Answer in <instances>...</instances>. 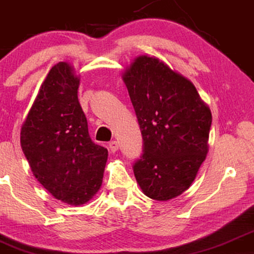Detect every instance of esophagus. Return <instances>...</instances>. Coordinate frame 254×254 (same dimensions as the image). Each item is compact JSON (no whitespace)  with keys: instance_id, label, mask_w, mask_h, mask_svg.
<instances>
[{"instance_id":"esophagus-1","label":"esophagus","mask_w":254,"mask_h":254,"mask_svg":"<svg viewBox=\"0 0 254 254\" xmlns=\"http://www.w3.org/2000/svg\"><path fill=\"white\" fill-rule=\"evenodd\" d=\"M109 150L112 151V152L114 153V152H116V151L119 150V142L118 141H110L109 142Z\"/></svg>"}]
</instances>
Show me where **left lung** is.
<instances>
[{
  "label": "left lung",
  "mask_w": 254,
  "mask_h": 254,
  "mask_svg": "<svg viewBox=\"0 0 254 254\" xmlns=\"http://www.w3.org/2000/svg\"><path fill=\"white\" fill-rule=\"evenodd\" d=\"M142 135L133 165L145 195L159 201L190 189L209 151L212 115L193 82L155 56L140 55L122 73Z\"/></svg>",
  "instance_id": "1"
}]
</instances>
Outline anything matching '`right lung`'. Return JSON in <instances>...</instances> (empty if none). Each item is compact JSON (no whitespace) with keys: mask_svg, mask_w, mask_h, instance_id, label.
<instances>
[{"mask_svg":"<svg viewBox=\"0 0 254 254\" xmlns=\"http://www.w3.org/2000/svg\"><path fill=\"white\" fill-rule=\"evenodd\" d=\"M80 76L68 62L48 73L21 126L20 144L33 176L54 198L79 206L103 181L108 150L91 140L78 99Z\"/></svg>","mask_w":254,"mask_h":254,"instance_id":"add662e5","label":"right lung"}]
</instances>
